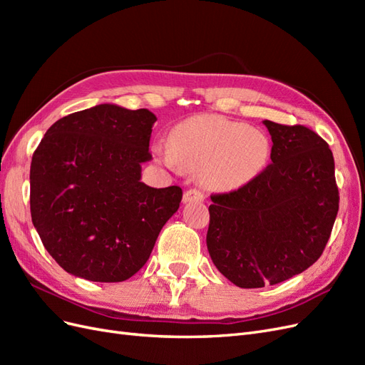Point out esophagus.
I'll use <instances>...</instances> for the list:
<instances>
[{
  "mask_svg": "<svg viewBox=\"0 0 365 365\" xmlns=\"http://www.w3.org/2000/svg\"><path fill=\"white\" fill-rule=\"evenodd\" d=\"M204 200H205V195L201 190H197V189H189V190L184 193V197H182L184 202L204 201Z\"/></svg>",
  "mask_w": 365,
  "mask_h": 365,
  "instance_id": "1",
  "label": "esophagus"
}]
</instances>
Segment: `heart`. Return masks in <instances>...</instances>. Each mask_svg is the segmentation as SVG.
<instances>
[{
	"label": "heart",
	"mask_w": 365,
	"mask_h": 365,
	"mask_svg": "<svg viewBox=\"0 0 365 365\" xmlns=\"http://www.w3.org/2000/svg\"><path fill=\"white\" fill-rule=\"evenodd\" d=\"M269 152V140L262 130L215 114L181 121L170 132L169 148H155L163 163L200 172L201 182L213 190L239 189L256 178Z\"/></svg>",
	"instance_id": "1"
}]
</instances>
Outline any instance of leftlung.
I'll return each mask as SVG.
<instances>
[{
    "label": "left lung",
    "mask_w": 365,
    "mask_h": 365,
    "mask_svg": "<svg viewBox=\"0 0 365 365\" xmlns=\"http://www.w3.org/2000/svg\"><path fill=\"white\" fill-rule=\"evenodd\" d=\"M271 164L228 193L212 195L207 248L239 288H263L303 272L322 256L339 207L335 161L306 126L264 120Z\"/></svg>",
    "instance_id": "obj_1"
}]
</instances>
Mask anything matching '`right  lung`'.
<instances>
[{
  "label": "right lung",
  "instance_id": "1",
  "mask_svg": "<svg viewBox=\"0 0 365 365\" xmlns=\"http://www.w3.org/2000/svg\"><path fill=\"white\" fill-rule=\"evenodd\" d=\"M157 121L149 109L97 105L59 118L30 165V212L43 247L91 282L132 277L150 256L182 190L141 182Z\"/></svg>",
  "mask_w": 365,
  "mask_h": 365
}]
</instances>
